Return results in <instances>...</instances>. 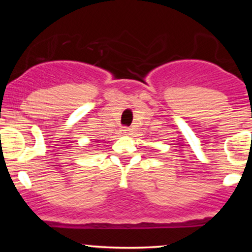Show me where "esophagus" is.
I'll list each match as a JSON object with an SVG mask.
<instances>
[{
	"mask_svg": "<svg viewBox=\"0 0 252 252\" xmlns=\"http://www.w3.org/2000/svg\"><path fill=\"white\" fill-rule=\"evenodd\" d=\"M130 130H131V129L128 128V126H123L122 131H123V132H130Z\"/></svg>",
	"mask_w": 252,
	"mask_h": 252,
	"instance_id": "1",
	"label": "esophagus"
}]
</instances>
